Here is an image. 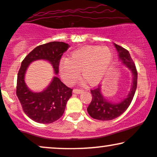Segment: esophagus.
<instances>
[{
    "mask_svg": "<svg viewBox=\"0 0 157 157\" xmlns=\"http://www.w3.org/2000/svg\"><path fill=\"white\" fill-rule=\"evenodd\" d=\"M83 91H84V90H82V89H78V88H75V89L73 90L74 93H75V94H77L82 93V92H83Z\"/></svg>",
    "mask_w": 157,
    "mask_h": 157,
    "instance_id": "esophagus-1",
    "label": "esophagus"
}]
</instances>
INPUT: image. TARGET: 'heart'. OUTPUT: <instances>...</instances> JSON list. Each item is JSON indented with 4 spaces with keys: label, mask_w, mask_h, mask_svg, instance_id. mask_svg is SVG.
Returning <instances> with one entry per match:
<instances>
[{
    "label": "heart",
    "mask_w": 157,
    "mask_h": 157,
    "mask_svg": "<svg viewBox=\"0 0 157 157\" xmlns=\"http://www.w3.org/2000/svg\"><path fill=\"white\" fill-rule=\"evenodd\" d=\"M112 51L106 46H87L71 52L68 59L59 64V71L64 82L73 85L78 80L80 71L90 86H97L102 80L110 67Z\"/></svg>",
    "instance_id": "heart-1"
}]
</instances>
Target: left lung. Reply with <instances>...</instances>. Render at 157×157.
I'll return each instance as SVG.
<instances>
[{"label":"left lung","mask_w":157,"mask_h":157,"mask_svg":"<svg viewBox=\"0 0 157 157\" xmlns=\"http://www.w3.org/2000/svg\"><path fill=\"white\" fill-rule=\"evenodd\" d=\"M114 45L118 52V56L122 63L127 66L132 73V86L127 97L119 103H112L107 101L101 95L100 86H98L94 89L90 90L92 100L88 105L87 110L90 117L99 121H110L118 118L123 114L131 104L137 89V71L135 63L130 56L129 51L116 44H114Z\"/></svg>","instance_id":"1"}]
</instances>
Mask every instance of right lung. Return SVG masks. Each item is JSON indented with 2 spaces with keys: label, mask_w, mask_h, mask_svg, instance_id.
Segmentation results:
<instances>
[{
  "label": "right lung",
  "mask_w": 157,
  "mask_h": 157,
  "mask_svg": "<svg viewBox=\"0 0 157 157\" xmlns=\"http://www.w3.org/2000/svg\"><path fill=\"white\" fill-rule=\"evenodd\" d=\"M68 48L69 44L62 41H51L36 47L22 61L17 74L16 94L24 113L36 122L50 124L59 119L63 116L67 101L72 95V89L56 76L42 92H32L25 83L26 69L31 62L43 59L52 64L55 73L58 75L60 58Z\"/></svg>",
  "instance_id": "right-lung-1"
}]
</instances>
